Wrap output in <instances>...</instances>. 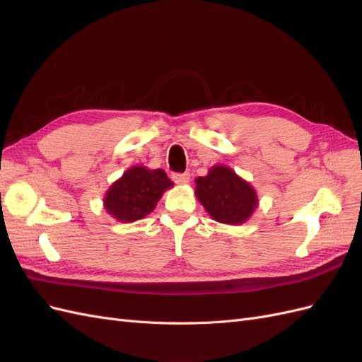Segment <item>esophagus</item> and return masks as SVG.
Listing matches in <instances>:
<instances>
[{
  "label": "esophagus",
  "mask_w": 362,
  "mask_h": 362,
  "mask_svg": "<svg viewBox=\"0 0 362 362\" xmlns=\"http://www.w3.org/2000/svg\"><path fill=\"white\" fill-rule=\"evenodd\" d=\"M172 180L177 182V184H187L190 181V173L185 172V173H173L172 175Z\"/></svg>",
  "instance_id": "obj_1"
}]
</instances>
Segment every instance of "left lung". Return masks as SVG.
<instances>
[{
    "mask_svg": "<svg viewBox=\"0 0 362 362\" xmlns=\"http://www.w3.org/2000/svg\"><path fill=\"white\" fill-rule=\"evenodd\" d=\"M194 194L216 222L226 225L245 223L258 205L254 187L222 164L196 178Z\"/></svg>",
    "mask_w": 362,
    "mask_h": 362,
    "instance_id": "8db88e82",
    "label": "left lung"
}]
</instances>
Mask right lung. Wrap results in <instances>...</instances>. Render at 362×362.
Returning <instances> with one entry per match:
<instances>
[{
    "mask_svg": "<svg viewBox=\"0 0 362 362\" xmlns=\"http://www.w3.org/2000/svg\"><path fill=\"white\" fill-rule=\"evenodd\" d=\"M172 185L163 169L133 166L107 190L104 208L119 222H136L154 210L163 193Z\"/></svg>",
    "mask_w": 362,
    "mask_h": 362,
    "instance_id": "obj_1",
    "label": "right lung"
}]
</instances>
